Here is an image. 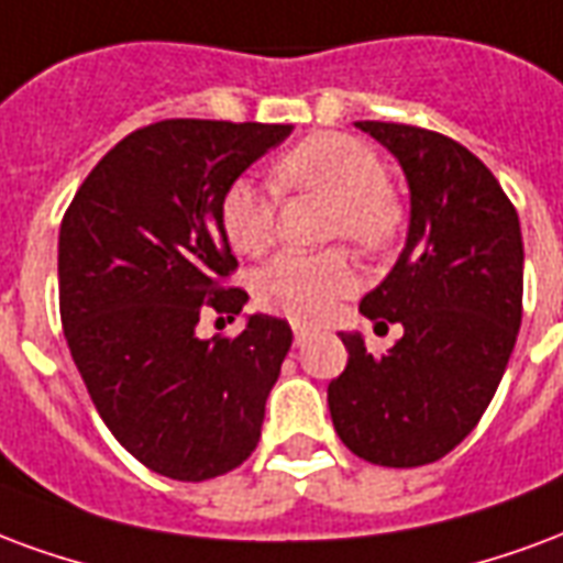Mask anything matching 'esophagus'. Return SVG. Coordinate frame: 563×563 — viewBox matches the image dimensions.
<instances>
[{
    "label": "esophagus",
    "instance_id": "1",
    "mask_svg": "<svg viewBox=\"0 0 563 563\" xmlns=\"http://www.w3.org/2000/svg\"><path fill=\"white\" fill-rule=\"evenodd\" d=\"M306 335H309V327L306 323H294V339H297V344L306 342Z\"/></svg>",
    "mask_w": 563,
    "mask_h": 563
}]
</instances>
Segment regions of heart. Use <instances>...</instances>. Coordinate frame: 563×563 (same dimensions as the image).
Masks as SVG:
<instances>
[{
    "label": "heart",
    "instance_id": "1",
    "mask_svg": "<svg viewBox=\"0 0 563 563\" xmlns=\"http://www.w3.org/2000/svg\"><path fill=\"white\" fill-rule=\"evenodd\" d=\"M278 188H311L335 200L330 233L347 236L360 249H384L399 231V203L389 195L387 170L366 143L321 131L299 141L273 164ZM224 240L233 252L261 254L276 236V197L249 176L224 188L219 207ZM356 287V266L339 249L330 252H282L254 273V299L264 309L294 321H318L332 302Z\"/></svg>",
    "mask_w": 563,
    "mask_h": 563
}]
</instances>
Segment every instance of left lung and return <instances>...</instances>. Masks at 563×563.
<instances>
[{
	"instance_id": "left-lung-1",
	"label": "left lung",
	"mask_w": 563,
	"mask_h": 563,
	"mask_svg": "<svg viewBox=\"0 0 563 563\" xmlns=\"http://www.w3.org/2000/svg\"><path fill=\"white\" fill-rule=\"evenodd\" d=\"M387 146L411 191L389 276L363 297L368 321L401 323L389 354L342 332L347 366L327 387L342 444L384 467L444 459L489 408L522 323V228L486 164L438 131L356 122Z\"/></svg>"
}]
</instances>
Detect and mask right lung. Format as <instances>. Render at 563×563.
I'll use <instances>...</instances> for the list:
<instances>
[{"instance_id":"1","label":"right lung","mask_w":563,"mask_h":563,"mask_svg":"<svg viewBox=\"0 0 563 563\" xmlns=\"http://www.w3.org/2000/svg\"><path fill=\"white\" fill-rule=\"evenodd\" d=\"M294 125L164 119L92 167L59 228V311L74 366L119 444L162 477L200 483L242 465L294 332L249 314L236 339H200L207 309L249 294L219 207L224 188Z\"/></svg>"}]
</instances>
